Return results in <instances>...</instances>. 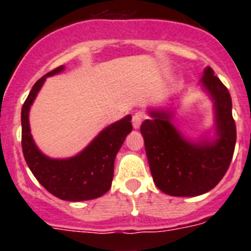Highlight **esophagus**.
I'll return each mask as SVG.
<instances>
[{
    "mask_svg": "<svg viewBox=\"0 0 251 251\" xmlns=\"http://www.w3.org/2000/svg\"><path fill=\"white\" fill-rule=\"evenodd\" d=\"M143 118H145V115L142 114V113H136V114L133 115L132 118V123H133V127L136 128H139L141 127L142 122H143Z\"/></svg>",
    "mask_w": 251,
    "mask_h": 251,
    "instance_id": "34e87169",
    "label": "esophagus"
}]
</instances>
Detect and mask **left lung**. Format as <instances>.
<instances>
[{
    "mask_svg": "<svg viewBox=\"0 0 251 251\" xmlns=\"http://www.w3.org/2000/svg\"><path fill=\"white\" fill-rule=\"evenodd\" d=\"M210 66L201 84L214 101V141L191 142L171 123V110H150L151 119L141 126L154 185L170 196L192 197L208 192L229 168L236 142L231 97Z\"/></svg>",
    "mask_w": 251,
    "mask_h": 251,
    "instance_id": "obj_1",
    "label": "left lung"
}]
</instances>
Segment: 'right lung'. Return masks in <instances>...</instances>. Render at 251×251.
Segmentation results:
<instances>
[{"label": "right lung", "instance_id": "add662e5", "mask_svg": "<svg viewBox=\"0 0 251 251\" xmlns=\"http://www.w3.org/2000/svg\"><path fill=\"white\" fill-rule=\"evenodd\" d=\"M63 70L64 66H59L39 79L22 105V152L32 175L50 194L72 202L93 200L109 191L115 156L128 133L132 132V117L127 115L104 128L76 156L63 159L45 156L31 136L28 113L46 77Z\"/></svg>", "mask_w": 251, "mask_h": 251}]
</instances>
